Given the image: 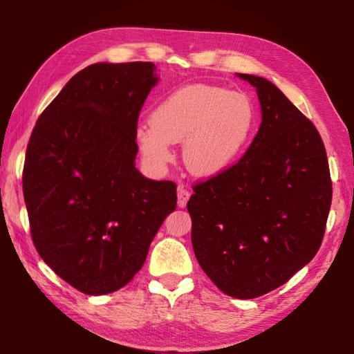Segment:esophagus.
Masks as SVG:
<instances>
[{
  "label": "esophagus",
  "instance_id": "esophagus-1",
  "mask_svg": "<svg viewBox=\"0 0 354 354\" xmlns=\"http://www.w3.org/2000/svg\"><path fill=\"white\" fill-rule=\"evenodd\" d=\"M190 198V192L184 187V185H179L178 187V206L184 207L187 205V201Z\"/></svg>",
  "mask_w": 354,
  "mask_h": 354
}]
</instances>
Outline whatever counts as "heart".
<instances>
[{"label": "heart", "mask_w": 354, "mask_h": 354, "mask_svg": "<svg viewBox=\"0 0 354 354\" xmlns=\"http://www.w3.org/2000/svg\"><path fill=\"white\" fill-rule=\"evenodd\" d=\"M257 124L254 104L242 92L189 84L156 106L151 123L140 124L137 140L153 165H165L171 143L183 142L184 164L196 176H214L236 162Z\"/></svg>", "instance_id": "heart-1"}]
</instances>
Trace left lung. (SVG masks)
Returning a JSON list of instances; mask_svg holds the SVG:
<instances>
[{"instance_id":"1","label":"left lung","mask_w":354,"mask_h":354,"mask_svg":"<svg viewBox=\"0 0 354 354\" xmlns=\"http://www.w3.org/2000/svg\"><path fill=\"white\" fill-rule=\"evenodd\" d=\"M256 87L262 123L239 162L192 185L187 203L196 261L226 295L278 289L319 251L333 183L319 131L270 81Z\"/></svg>"}]
</instances>
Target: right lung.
Masks as SVG:
<instances>
[{"label": "right lung", "mask_w": 354, "mask_h": 354, "mask_svg": "<svg viewBox=\"0 0 354 354\" xmlns=\"http://www.w3.org/2000/svg\"><path fill=\"white\" fill-rule=\"evenodd\" d=\"M154 70L153 62L88 65L40 113L28 143L23 195L34 247L87 295L127 286L176 209V184L143 178L134 165Z\"/></svg>", "instance_id": "right-lung-1"}]
</instances>
